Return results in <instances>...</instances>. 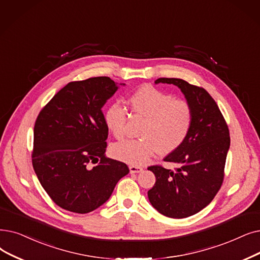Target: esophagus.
<instances>
[{"mask_svg": "<svg viewBox=\"0 0 260 260\" xmlns=\"http://www.w3.org/2000/svg\"><path fill=\"white\" fill-rule=\"evenodd\" d=\"M129 171L131 173H140L143 171V168L140 166H135V165H131L129 166Z\"/></svg>", "mask_w": 260, "mask_h": 260, "instance_id": "34e87169", "label": "esophagus"}]
</instances>
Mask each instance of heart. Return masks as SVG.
Here are the masks:
<instances>
[{"mask_svg":"<svg viewBox=\"0 0 260 260\" xmlns=\"http://www.w3.org/2000/svg\"><path fill=\"white\" fill-rule=\"evenodd\" d=\"M128 103L134 116L145 119L140 131L141 139L126 140L112 145L116 158L132 165H143L159 151L169 154L182 144L192 124V108L185 100L153 87H141L135 91ZM105 124L117 139L126 134V109L112 104L105 112Z\"/></svg>","mask_w":260,"mask_h":260,"instance_id":"1","label":"heart"}]
</instances>
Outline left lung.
I'll return each mask as SVG.
<instances>
[{"label": "left lung", "instance_id": "1", "mask_svg": "<svg viewBox=\"0 0 260 260\" xmlns=\"http://www.w3.org/2000/svg\"><path fill=\"white\" fill-rule=\"evenodd\" d=\"M172 84L180 89L192 108V124L185 141L165 157L178 167L174 171L149 167L156 183L148 191L152 206L169 218L182 219L201 211L219 191L231 145L228 124L205 89L180 78H158L155 84Z\"/></svg>", "mask_w": 260, "mask_h": 260}]
</instances>
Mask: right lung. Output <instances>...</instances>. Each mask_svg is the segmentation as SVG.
<instances>
[{
  "label": "right lung",
  "instance_id": "1",
  "mask_svg": "<svg viewBox=\"0 0 260 260\" xmlns=\"http://www.w3.org/2000/svg\"><path fill=\"white\" fill-rule=\"evenodd\" d=\"M119 86L125 84L107 76L71 82L36 120L34 170L49 197L66 210L88 213L102 206L129 172L125 164L105 155L108 127L102 108Z\"/></svg>",
  "mask_w": 260,
  "mask_h": 260
}]
</instances>
